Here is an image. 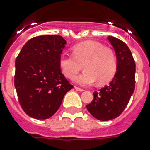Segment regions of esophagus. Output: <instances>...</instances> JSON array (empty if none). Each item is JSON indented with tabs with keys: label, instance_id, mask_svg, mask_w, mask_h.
Returning a JSON list of instances; mask_svg holds the SVG:
<instances>
[{
	"label": "esophagus",
	"instance_id": "1",
	"mask_svg": "<svg viewBox=\"0 0 150 150\" xmlns=\"http://www.w3.org/2000/svg\"><path fill=\"white\" fill-rule=\"evenodd\" d=\"M75 89L79 92H83V91H84V89H81V88H79V87H77V86H75Z\"/></svg>",
	"mask_w": 150,
	"mask_h": 150
}]
</instances>
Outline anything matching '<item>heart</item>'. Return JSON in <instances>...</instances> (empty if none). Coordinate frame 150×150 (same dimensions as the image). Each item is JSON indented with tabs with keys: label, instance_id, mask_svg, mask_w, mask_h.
I'll use <instances>...</instances> for the list:
<instances>
[{
	"label": "heart",
	"instance_id": "obj_1",
	"mask_svg": "<svg viewBox=\"0 0 150 150\" xmlns=\"http://www.w3.org/2000/svg\"><path fill=\"white\" fill-rule=\"evenodd\" d=\"M73 55H61L59 66L66 77L71 79L83 68L85 71L74 78V82L87 86L96 82L104 84L116 74L117 61L114 52L95 41H85L73 46Z\"/></svg>",
	"mask_w": 150,
	"mask_h": 150
}]
</instances>
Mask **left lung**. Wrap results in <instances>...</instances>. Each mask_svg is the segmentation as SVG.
I'll return each mask as SVG.
<instances>
[{
  "label": "left lung",
  "instance_id": "8db88e82",
  "mask_svg": "<svg viewBox=\"0 0 150 150\" xmlns=\"http://www.w3.org/2000/svg\"><path fill=\"white\" fill-rule=\"evenodd\" d=\"M107 39L116 53V74L109 85L94 92L93 100L86 105L89 113L100 121L116 118L123 112L135 84V63L128 47L116 37L108 36Z\"/></svg>",
  "mask_w": 150,
  "mask_h": 150
}]
</instances>
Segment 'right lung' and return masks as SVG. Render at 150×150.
<instances>
[{
  "label": "right lung",
  "instance_id": "obj_1",
  "mask_svg": "<svg viewBox=\"0 0 150 150\" xmlns=\"http://www.w3.org/2000/svg\"><path fill=\"white\" fill-rule=\"evenodd\" d=\"M65 44L61 36H36L23 46L15 60L14 83L18 98L25 114L33 118L53 116L64 96L73 88L59 66Z\"/></svg>",
  "mask_w": 150,
  "mask_h": 150
}]
</instances>
